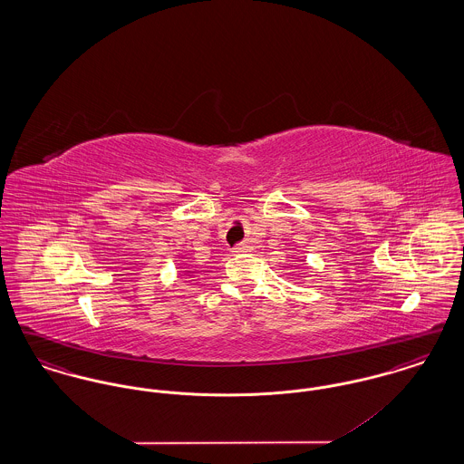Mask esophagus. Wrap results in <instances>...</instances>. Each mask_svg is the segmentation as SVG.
<instances>
[{"instance_id":"34e87169","label":"esophagus","mask_w":464,"mask_h":464,"mask_svg":"<svg viewBox=\"0 0 464 464\" xmlns=\"http://www.w3.org/2000/svg\"><path fill=\"white\" fill-rule=\"evenodd\" d=\"M233 252H235V254H245V252H250V246H248L246 243H240V245H237V246L233 248Z\"/></svg>"}]
</instances>
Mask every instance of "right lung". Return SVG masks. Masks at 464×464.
I'll return each instance as SVG.
<instances>
[{
	"label": "right lung",
	"mask_w": 464,
	"mask_h": 464,
	"mask_svg": "<svg viewBox=\"0 0 464 464\" xmlns=\"http://www.w3.org/2000/svg\"><path fill=\"white\" fill-rule=\"evenodd\" d=\"M189 273H191V271H189Z\"/></svg>",
	"instance_id": "right-lung-1"
}]
</instances>
